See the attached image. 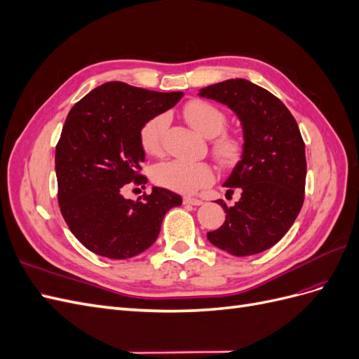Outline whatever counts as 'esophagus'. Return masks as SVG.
Here are the masks:
<instances>
[{
  "instance_id": "1",
  "label": "esophagus",
  "mask_w": 359,
  "mask_h": 359,
  "mask_svg": "<svg viewBox=\"0 0 359 359\" xmlns=\"http://www.w3.org/2000/svg\"><path fill=\"white\" fill-rule=\"evenodd\" d=\"M182 202H184V205H194V206H199V205H202V203H203L201 199H198V198H191V196H186V198L182 199Z\"/></svg>"
}]
</instances>
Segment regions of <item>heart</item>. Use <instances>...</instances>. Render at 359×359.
I'll return each mask as SVG.
<instances>
[{"label":"heart","instance_id":"b5f03b06","mask_svg":"<svg viewBox=\"0 0 359 359\" xmlns=\"http://www.w3.org/2000/svg\"><path fill=\"white\" fill-rule=\"evenodd\" d=\"M182 114L187 123L203 137L212 139L221 135L214 140L212 151L222 163H232L240 156V140L233 136L222 135L226 128L227 119L223 111L215 104L203 100H191L184 106ZM168 126V115L158 114L149 118L140 128V145L147 154L160 156L163 153V142H165ZM153 178L161 187L189 194L211 184L214 180V172L206 163L170 160L154 168Z\"/></svg>","mask_w":359,"mask_h":359}]
</instances>
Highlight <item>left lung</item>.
<instances>
[{
  "label": "left lung",
  "mask_w": 359,
  "mask_h": 359,
  "mask_svg": "<svg viewBox=\"0 0 359 359\" xmlns=\"http://www.w3.org/2000/svg\"><path fill=\"white\" fill-rule=\"evenodd\" d=\"M201 97L226 104L240 118L243 156L223 184L241 199L227 206L226 220L206 236L233 256L262 253L286 235L298 217L306 190V145L298 124L276 95L245 79L206 86Z\"/></svg>",
  "instance_id": "8db88e82"
}]
</instances>
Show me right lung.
<instances>
[{
  "label": "right lung",
  "mask_w": 359,
  "mask_h": 359,
  "mask_svg": "<svg viewBox=\"0 0 359 359\" xmlns=\"http://www.w3.org/2000/svg\"><path fill=\"white\" fill-rule=\"evenodd\" d=\"M181 97L106 82L72 107L55 149L58 203L69 229L90 252L109 259L145 252L165 214L182 203L180 194L161 187L137 201L123 194L127 184L147 182L140 175V128Z\"/></svg>",
  "instance_id": "1"
}]
</instances>
